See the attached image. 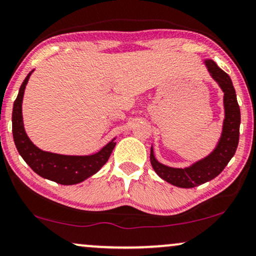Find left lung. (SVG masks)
<instances>
[{"label":"left lung","instance_id":"1","mask_svg":"<svg viewBox=\"0 0 256 256\" xmlns=\"http://www.w3.org/2000/svg\"><path fill=\"white\" fill-rule=\"evenodd\" d=\"M206 66L212 78L218 82L222 92H224V129L216 148L204 160L184 169L167 167L158 162L152 152V148L150 149V164L156 174L164 181L180 188L196 187L216 178L234 156L238 144L241 115L233 82L230 75L218 68L213 60H207Z\"/></svg>","mask_w":256,"mask_h":256}]
</instances>
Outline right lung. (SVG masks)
Here are the masks:
<instances>
[{
  "label": "right lung",
  "mask_w": 256,
  "mask_h": 256,
  "mask_svg": "<svg viewBox=\"0 0 256 256\" xmlns=\"http://www.w3.org/2000/svg\"><path fill=\"white\" fill-rule=\"evenodd\" d=\"M32 72L21 84L12 108V136L15 146L23 160L40 176L60 184H75L84 181L101 169L110 156L116 142L110 141L98 152L89 156H68L38 149L26 136L23 128L22 100L24 88Z\"/></svg>",
  "instance_id": "add662e5"
}]
</instances>
